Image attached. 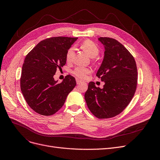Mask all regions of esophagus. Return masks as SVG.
I'll list each match as a JSON object with an SVG mask.
<instances>
[{
  "instance_id": "34e87169",
  "label": "esophagus",
  "mask_w": 160,
  "mask_h": 160,
  "mask_svg": "<svg viewBox=\"0 0 160 160\" xmlns=\"http://www.w3.org/2000/svg\"><path fill=\"white\" fill-rule=\"evenodd\" d=\"M76 81H77V84H80V83H82V81L80 80V79H78V78H77V79H76Z\"/></svg>"
}]
</instances>
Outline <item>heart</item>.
Instances as JSON below:
<instances>
[{
	"instance_id": "1",
	"label": "heart",
	"mask_w": 160,
	"mask_h": 160,
	"mask_svg": "<svg viewBox=\"0 0 160 160\" xmlns=\"http://www.w3.org/2000/svg\"><path fill=\"white\" fill-rule=\"evenodd\" d=\"M81 48L84 50L90 58L96 57L99 52V49L98 45L92 40H85L81 43ZM75 53V49L73 47L70 48L66 51V60L67 62H70L73 59ZM91 73V70L88 68L83 66H77L73 70V73L80 78H84L87 75Z\"/></svg>"
}]
</instances>
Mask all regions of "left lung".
<instances>
[{"mask_svg": "<svg viewBox=\"0 0 160 160\" xmlns=\"http://www.w3.org/2000/svg\"><path fill=\"white\" fill-rule=\"evenodd\" d=\"M99 40L105 51L96 76L105 84L101 88L89 82L85 99L96 117L105 119L119 115L132 99L138 85V68L133 56L118 40L109 37Z\"/></svg>", "mask_w": 160, "mask_h": 160, "instance_id": "obj_1", "label": "left lung"}]
</instances>
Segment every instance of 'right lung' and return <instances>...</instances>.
I'll list each match as a JSON object with an SVG mask.
<instances>
[{"mask_svg":"<svg viewBox=\"0 0 160 160\" xmlns=\"http://www.w3.org/2000/svg\"><path fill=\"white\" fill-rule=\"evenodd\" d=\"M77 38H46L26 56L20 78L21 90L28 106L39 115L55 114L77 85L75 78L70 75L66 76L60 83L53 77L57 69L65 65L66 51Z\"/></svg>","mask_w":160,"mask_h":160,"instance_id":"obj_1","label":"right lung"}]
</instances>
